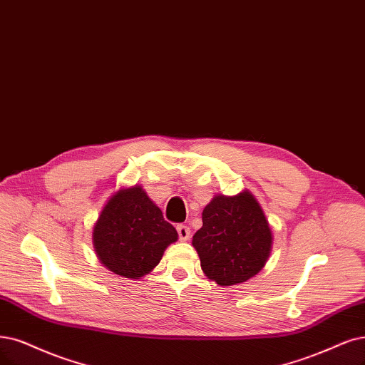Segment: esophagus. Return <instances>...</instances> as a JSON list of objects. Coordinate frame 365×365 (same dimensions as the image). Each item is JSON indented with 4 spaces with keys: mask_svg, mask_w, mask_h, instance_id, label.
Here are the masks:
<instances>
[{
    "mask_svg": "<svg viewBox=\"0 0 365 365\" xmlns=\"http://www.w3.org/2000/svg\"><path fill=\"white\" fill-rule=\"evenodd\" d=\"M178 235H179V239L182 240V242H185V240H187L190 239V236H191V230H190V227L187 225H183V224H179L178 227Z\"/></svg>",
    "mask_w": 365,
    "mask_h": 365,
    "instance_id": "1",
    "label": "esophagus"
}]
</instances>
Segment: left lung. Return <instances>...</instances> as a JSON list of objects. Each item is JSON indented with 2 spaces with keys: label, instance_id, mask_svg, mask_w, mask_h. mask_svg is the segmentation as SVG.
<instances>
[{
  "label": "left lung",
  "instance_id": "obj_1",
  "mask_svg": "<svg viewBox=\"0 0 365 365\" xmlns=\"http://www.w3.org/2000/svg\"><path fill=\"white\" fill-rule=\"evenodd\" d=\"M192 245L210 279L235 286L262 271L272 248V232L248 191L217 195L203 210V227L194 235Z\"/></svg>",
  "mask_w": 365,
  "mask_h": 365
}]
</instances>
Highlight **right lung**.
<instances>
[{
    "label": "right lung",
    "mask_w": 365,
    "mask_h": 365,
    "mask_svg": "<svg viewBox=\"0 0 365 365\" xmlns=\"http://www.w3.org/2000/svg\"><path fill=\"white\" fill-rule=\"evenodd\" d=\"M175 240V228L140 186L113 195L93 230L99 260L125 278H141L150 272Z\"/></svg>",
    "instance_id": "1"
}]
</instances>
